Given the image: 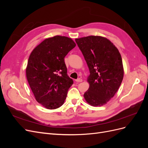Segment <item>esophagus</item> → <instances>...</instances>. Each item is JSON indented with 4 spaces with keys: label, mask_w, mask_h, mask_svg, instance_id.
Masks as SVG:
<instances>
[{
    "label": "esophagus",
    "mask_w": 148,
    "mask_h": 148,
    "mask_svg": "<svg viewBox=\"0 0 148 148\" xmlns=\"http://www.w3.org/2000/svg\"><path fill=\"white\" fill-rule=\"evenodd\" d=\"M75 81L77 82H82V78H78L77 79H76Z\"/></svg>",
    "instance_id": "34e87169"
}]
</instances>
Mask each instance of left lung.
<instances>
[{
	"instance_id": "left-lung-1",
	"label": "left lung",
	"mask_w": 148,
	"mask_h": 148,
	"mask_svg": "<svg viewBox=\"0 0 148 148\" xmlns=\"http://www.w3.org/2000/svg\"><path fill=\"white\" fill-rule=\"evenodd\" d=\"M75 41L90 72L87 80L89 87L84 94V99L92 106L104 105L114 97L123 80L120 53L110 40L99 36L77 38Z\"/></svg>"
}]
</instances>
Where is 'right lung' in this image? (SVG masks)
<instances>
[{"label": "right lung", "instance_id": "1", "mask_svg": "<svg viewBox=\"0 0 148 148\" xmlns=\"http://www.w3.org/2000/svg\"><path fill=\"white\" fill-rule=\"evenodd\" d=\"M76 44L62 36L44 39L31 54L26 75L36 100L48 109L63 105L73 81L67 75L64 58Z\"/></svg>", "mask_w": 148, "mask_h": 148}]
</instances>
